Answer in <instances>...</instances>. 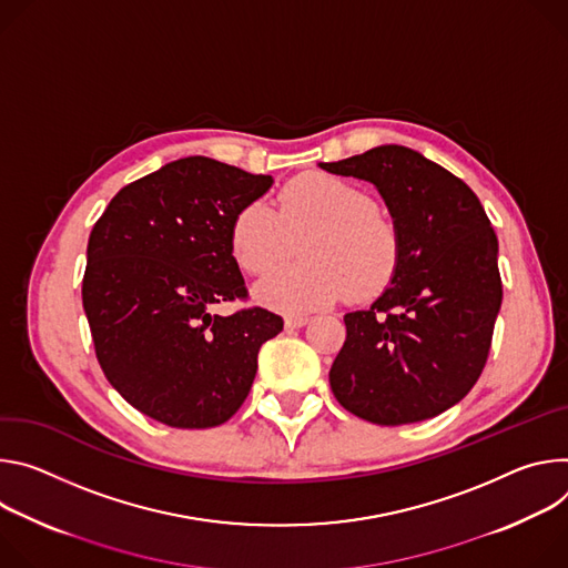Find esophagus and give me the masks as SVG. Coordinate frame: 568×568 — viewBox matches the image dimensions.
I'll return each instance as SVG.
<instances>
[{"mask_svg":"<svg viewBox=\"0 0 568 568\" xmlns=\"http://www.w3.org/2000/svg\"><path fill=\"white\" fill-rule=\"evenodd\" d=\"M306 323H308V318H304V316H286V321H284L286 329H300V327H304Z\"/></svg>","mask_w":568,"mask_h":568,"instance_id":"obj_1","label":"esophagus"}]
</instances>
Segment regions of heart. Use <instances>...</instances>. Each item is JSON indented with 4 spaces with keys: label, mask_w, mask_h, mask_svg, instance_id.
<instances>
[{
    "label": "heart",
    "mask_w": 568,
    "mask_h": 568,
    "mask_svg": "<svg viewBox=\"0 0 568 568\" xmlns=\"http://www.w3.org/2000/svg\"><path fill=\"white\" fill-rule=\"evenodd\" d=\"M303 241L305 262L278 270L257 286L262 304L302 313L347 295L369 300L395 280L402 264L397 223L374 207L363 186L329 173H304L286 182L277 212L252 201L230 227L239 268L266 275Z\"/></svg>",
    "instance_id": "b5f03b06"
}]
</instances>
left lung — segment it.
Returning a JSON list of instances; mask_svg holds the SVG:
<instances>
[{
    "instance_id": "left-lung-1",
    "label": "left lung",
    "mask_w": 568,
    "mask_h": 568,
    "mask_svg": "<svg viewBox=\"0 0 568 568\" xmlns=\"http://www.w3.org/2000/svg\"><path fill=\"white\" fill-rule=\"evenodd\" d=\"M321 166L376 184L402 234L393 286L345 316L347 338L329 369L334 397L382 426L445 413L478 382L503 300L498 239L478 196L397 144Z\"/></svg>"
}]
</instances>
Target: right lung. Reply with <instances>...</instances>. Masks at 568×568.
<instances>
[{
	"label": "right lung",
	"mask_w": 568,
	"mask_h": 568,
	"mask_svg": "<svg viewBox=\"0 0 568 568\" xmlns=\"http://www.w3.org/2000/svg\"><path fill=\"white\" fill-rule=\"evenodd\" d=\"M271 175L210 158H182L110 201L88 241L83 308L110 386L173 428H212L245 402L260 347L284 321L245 302L232 257L236 212L264 196Z\"/></svg>",
	"instance_id": "add662e5"
}]
</instances>
